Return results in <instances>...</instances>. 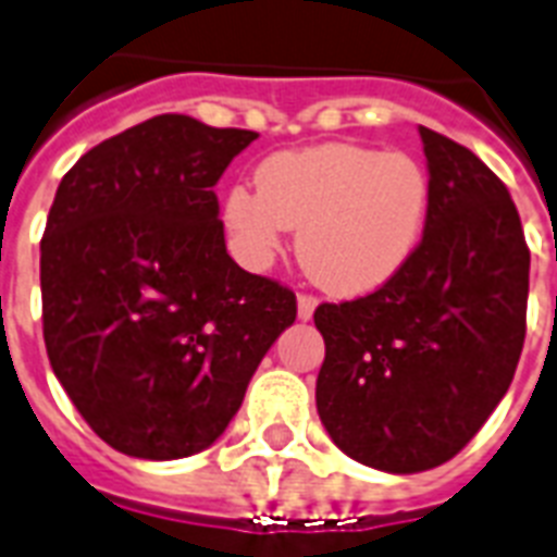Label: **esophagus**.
<instances>
[{
  "label": "esophagus",
  "instance_id": "esophagus-1",
  "mask_svg": "<svg viewBox=\"0 0 557 557\" xmlns=\"http://www.w3.org/2000/svg\"><path fill=\"white\" fill-rule=\"evenodd\" d=\"M314 309H318V297L297 295V318H300V321H309L314 314Z\"/></svg>",
  "mask_w": 557,
  "mask_h": 557
}]
</instances>
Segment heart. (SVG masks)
<instances>
[{
  "label": "heart",
  "mask_w": 557,
  "mask_h": 557,
  "mask_svg": "<svg viewBox=\"0 0 557 557\" xmlns=\"http://www.w3.org/2000/svg\"><path fill=\"white\" fill-rule=\"evenodd\" d=\"M431 201V173L413 156L321 144L269 156L257 190L231 187L222 216L253 269L274 260L286 227H300L306 274L332 295L356 297L405 269L422 243Z\"/></svg>",
  "instance_id": "b5f03b06"
}]
</instances>
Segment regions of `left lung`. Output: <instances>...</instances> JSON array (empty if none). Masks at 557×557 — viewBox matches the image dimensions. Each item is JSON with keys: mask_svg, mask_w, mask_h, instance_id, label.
I'll list each match as a JSON object with an SVG mask.
<instances>
[{"mask_svg": "<svg viewBox=\"0 0 557 557\" xmlns=\"http://www.w3.org/2000/svg\"><path fill=\"white\" fill-rule=\"evenodd\" d=\"M419 135L433 185L422 243L381 288L314 309L323 428L389 474L457 457L506 396L527 338L529 245L509 190L468 147Z\"/></svg>", "mask_w": 557, "mask_h": 557, "instance_id": "obj_1", "label": "left lung"}]
</instances>
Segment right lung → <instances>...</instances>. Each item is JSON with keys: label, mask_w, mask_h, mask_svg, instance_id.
Listing matches in <instances>:
<instances>
[{"label": "right lung", "mask_w": 557, "mask_h": 557, "mask_svg": "<svg viewBox=\"0 0 557 557\" xmlns=\"http://www.w3.org/2000/svg\"><path fill=\"white\" fill-rule=\"evenodd\" d=\"M251 129L156 115L91 147L57 187L39 243L42 338L100 440L182 459L222 436L295 292L225 248L213 187Z\"/></svg>", "instance_id": "1"}]
</instances>
